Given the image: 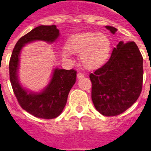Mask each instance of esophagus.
Returning a JSON list of instances; mask_svg holds the SVG:
<instances>
[{
	"label": "esophagus",
	"instance_id": "obj_1",
	"mask_svg": "<svg viewBox=\"0 0 151 151\" xmlns=\"http://www.w3.org/2000/svg\"><path fill=\"white\" fill-rule=\"evenodd\" d=\"M77 77H78V78H82L84 77V74L82 73H78V74H77Z\"/></svg>",
	"mask_w": 151,
	"mask_h": 151
}]
</instances>
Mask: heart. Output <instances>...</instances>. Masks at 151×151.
<instances>
[{
    "label": "heart",
    "mask_w": 151,
    "mask_h": 151,
    "mask_svg": "<svg viewBox=\"0 0 151 151\" xmlns=\"http://www.w3.org/2000/svg\"><path fill=\"white\" fill-rule=\"evenodd\" d=\"M67 47L73 52L80 54V60L84 67L95 69L108 59L111 50V43L105 35L85 32L69 38ZM63 56L69 58V52L66 51L63 52Z\"/></svg>",
    "instance_id": "1"
}]
</instances>
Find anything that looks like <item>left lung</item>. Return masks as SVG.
Returning a JSON list of instances; mask_svg holds the SVG:
<instances>
[{
	"label": "left lung",
	"instance_id": "obj_1",
	"mask_svg": "<svg viewBox=\"0 0 151 151\" xmlns=\"http://www.w3.org/2000/svg\"><path fill=\"white\" fill-rule=\"evenodd\" d=\"M112 34L116 28L106 26ZM91 99L106 116L123 113L137 101L142 90L143 58L133 41H120L104 65L90 74Z\"/></svg>",
	"mask_w": 151,
	"mask_h": 151
}]
</instances>
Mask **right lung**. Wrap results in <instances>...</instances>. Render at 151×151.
Listing matches in <instances>:
<instances>
[{
	"label": "right lung",
	"instance_id": "add662e5",
	"mask_svg": "<svg viewBox=\"0 0 151 151\" xmlns=\"http://www.w3.org/2000/svg\"><path fill=\"white\" fill-rule=\"evenodd\" d=\"M59 36L56 25L40 26L21 37L16 43L9 60V79L18 104L34 116L43 119H53L61 113L67 102L72 86L76 82L77 71L74 69H56L51 82L41 93H28L18 82V72L19 54L26 43L35 40L52 43Z\"/></svg>",
	"mask_w": 151,
	"mask_h": 151
}]
</instances>
